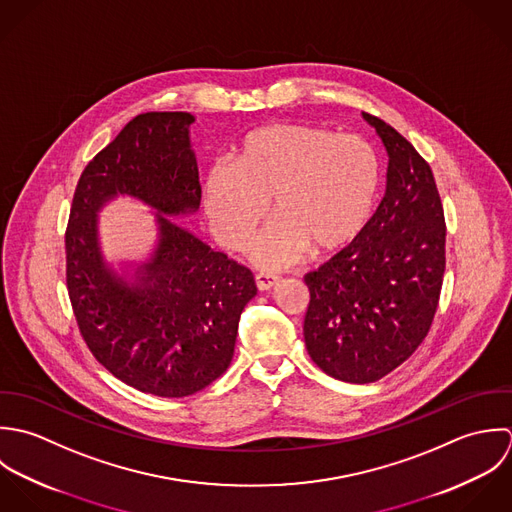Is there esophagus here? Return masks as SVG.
I'll return each instance as SVG.
<instances>
[{
	"label": "esophagus",
	"instance_id": "1",
	"mask_svg": "<svg viewBox=\"0 0 512 512\" xmlns=\"http://www.w3.org/2000/svg\"><path fill=\"white\" fill-rule=\"evenodd\" d=\"M255 283H257V289H259V291H269L271 287H275V285L279 283V277L273 275V273L261 271V273L255 275Z\"/></svg>",
	"mask_w": 512,
	"mask_h": 512
}]
</instances>
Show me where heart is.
I'll return each mask as SVG.
<instances>
[{
  "mask_svg": "<svg viewBox=\"0 0 512 512\" xmlns=\"http://www.w3.org/2000/svg\"><path fill=\"white\" fill-rule=\"evenodd\" d=\"M380 186L376 150L360 136L305 122L251 130L233 162L205 176L204 207L217 241L241 251L267 213L275 217L253 243L265 269L293 265L301 255L348 245L366 225Z\"/></svg>",
  "mask_w": 512,
  "mask_h": 512,
  "instance_id": "1",
  "label": "heart"
}]
</instances>
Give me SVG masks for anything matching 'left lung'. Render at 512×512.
<instances>
[{"instance_id":"obj_1","label":"left lung","mask_w":512,"mask_h":512,"mask_svg":"<svg viewBox=\"0 0 512 512\" xmlns=\"http://www.w3.org/2000/svg\"><path fill=\"white\" fill-rule=\"evenodd\" d=\"M388 156L386 196L362 233L305 277V342L328 376L370 384L417 350L439 305L445 215L433 172L388 122L364 112Z\"/></svg>"}]
</instances>
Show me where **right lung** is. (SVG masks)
Returning a JSON list of instances; mask_svg holds the SVG:
<instances>
[{"instance_id": "right-lung-1", "label": "right lung", "mask_w": 512, "mask_h": 512, "mask_svg": "<svg viewBox=\"0 0 512 512\" xmlns=\"http://www.w3.org/2000/svg\"><path fill=\"white\" fill-rule=\"evenodd\" d=\"M190 112H144L83 170L65 231L67 293L79 332L104 368L144 394L192 396L231 358L251 269L158 213L160 245L138 285L116 279L97 241V211L116 194L178 215L202 200Z\"/></svg>"}]
</instances>
